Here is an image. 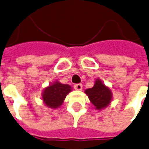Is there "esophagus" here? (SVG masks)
Returning <instances> with one entry per match:
<instances>
[{
    "label": "esophagus",
    "mask_w": 149,
    "mask_h": 149,
    "mask_svg": "<svg viewBox=\"0 0 149 149\" xmlns=\"http://www.w3.org/2000/svg\"><path fill=\"white\" fill-rule=\"evenodd\" d=\"M74 88L76 90H81L82 89V85L81 84H76V85H74Z\"/></svg>",
    "instance_id": "obj_1"
}]
</instances>
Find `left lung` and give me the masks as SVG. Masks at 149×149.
<instances>
[{
    "mask_svg": "<svg viewBox=\"0 0 149 149\" xmlns=\"http://www.w3.org/2000/svg\"><path fill=\"white\" fill-rule=\"evenodd\" d=\"M85 93L97 110H102L108 107L113 99L111 89L100 78H96L93 87L85 89Z\"/></svg>",
    "mask_w": 149,
    "mask_h": 149,
    "instance_id": "8db88e82",
    "label": "left lung"
}]
</instances>
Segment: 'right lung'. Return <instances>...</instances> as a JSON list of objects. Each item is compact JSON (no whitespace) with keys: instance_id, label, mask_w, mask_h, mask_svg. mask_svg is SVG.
<instances>
[{"instance_id":"add662e5","label":"right lung","mask_w":149,"mask_h":149,"mask_svg":"<svg viewBox=\"0 0 149 149\" xmlns=\"http://www.w3.org/2000/svg\"><path fill=\"white\" fill-rule=\"evenodd\" d=\"M71 90L72 88L71 85L62 84L56 80L54 81L43 88L42 93V102L50 109H57L63 104L66 96Z\"/></svg>"}]
</instances>
